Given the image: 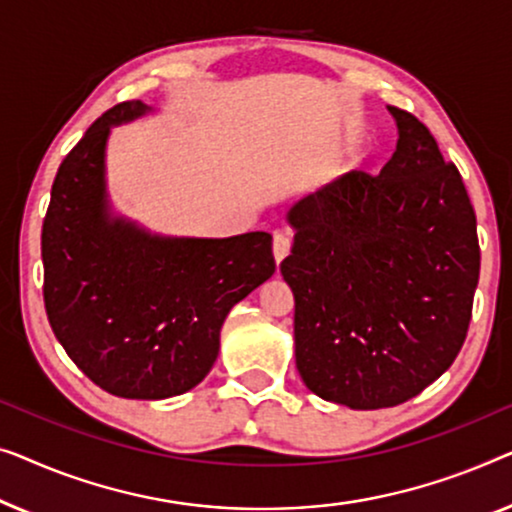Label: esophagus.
Instances as JSON below:
<instances>
[{
  "mask_svg": "<svg viewBox=\"0 0 512 512\" xmlns=\"http://www.w3.org/2000/svg\"><path fill=\"white\" fill-rule=\"evenodd\" d=\"M290 248H292L290 236L283 232L273 234V259H276V264H280L287 255H290Z\"/></svg>",
  "mask_w": 512,
  "mask_h": 512,
  "instance_id": "esophagus-1",
  "label": "esophagus"
}]
</instances>
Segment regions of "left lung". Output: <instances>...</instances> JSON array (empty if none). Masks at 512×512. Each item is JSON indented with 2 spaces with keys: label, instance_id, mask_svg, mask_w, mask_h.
Listing matches in <instances>:
<instances>
[{
  "label": "left lung",
  "instance_id": "left-lung-1",
  "mask_svg": "<svg viewBox=\"0 0 512 512\" xmlns=\"http://www.w3.org/2000/svg\"><path fill=\"white\" fill-rule=\"evenodd\" d=\"M387 111L399 139L380 174L350 171L285 213L299 376L352 410L399 406L450 369L480 276L457 167L415 115Z\"/></svg>",
  "mask_w": 512,
  "mask_h": 512
}]
</instances>
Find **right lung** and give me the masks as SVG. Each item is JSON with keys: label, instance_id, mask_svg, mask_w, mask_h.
<instances>
[{"label": "right lung", "instance_id": "1", "mask_svg": "<svg viewBox=\"0 0 512 512\" xmlns=\"http://www.w3.org/2000/svg\"><path fill=\"white\" fill-rule=\"evenodd\" d=\"M122 102L92 125L57 171L43 220V301L57 341L92 383L122 399L190 392L213 369L234 304L276 271L271 236H169L115 211L111 129L146 115Z\"/></svg>", "mask_w": 512, "mask_h": 512}]
</instances>
